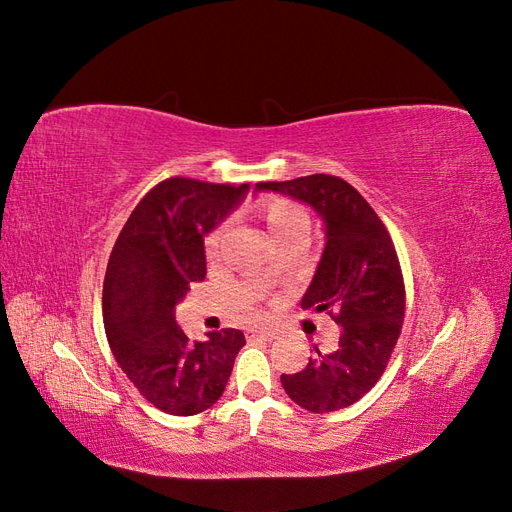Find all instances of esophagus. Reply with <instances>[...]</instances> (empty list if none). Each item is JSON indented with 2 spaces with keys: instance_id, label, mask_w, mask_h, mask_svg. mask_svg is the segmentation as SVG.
I'll list each match as a JSON object with an SVG mask.
<instances>
[{
  "instance_id": "1",
  "label": "esophagus",
  "mask_w": 512,
  "mask_h": 512,
  "mask_svg": "<svg viewBox=\"0 0 512 512\" xmlns=\"http://www.w3.org/2000/svg\"><path fill=\"white\" fill-rule=\"evenodd\" d=\"M247 337L262 339V342H271V339H275V331H271V329H250V331H247Z\"/></svg>"
}]
</instances>
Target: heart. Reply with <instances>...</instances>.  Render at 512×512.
Segmentation results:
<instances>
[{
	"label": "heart",
	"instance_id": "b5f03b06",
	"mask_svg": "<svg viewBox=\"0 0 512 512\" xmlns=\"http://www.w3.org/2000/svg\"><path fill=\"white\" fill-rule=\"evenodd\" d=\"M265 220L269 224V230L273 232V237H282L286 235L288 230L297 228V226H305L307 218H305V211L297 205L292 203V200L286 198H269L267 205H265ZM218 239H220V232L215 230L207 237L205 247L207 252H215V247H218Z\"/></svg>",
	"mask_w": 512,
	"mask_h": 512
}]
</instances>
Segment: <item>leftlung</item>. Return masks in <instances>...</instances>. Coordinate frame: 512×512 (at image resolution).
<instances>
[{
  "mask_svg": "<svg viewBox=\"0 0 512 512\" xmlns=\"http://www.w3.org/2000/svg\"><path fill=\"white\" fill-rule=\"evenodd\" d=\"M256 192L290 196L320 215L324 250L301 307L329 312L344 327L335 352L314 346L303 371L282 376L284 391L316 414L348 408L378 382L404 324V275L389 230L350 183L333 175L267 181Z\"/></svg>",
  "mask_w": 512,
  "mask_h": 512,
  "instance_id": "obj_1",
  "label": "left lung"
}]
</instances>
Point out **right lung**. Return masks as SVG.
<instances>
[{
    "mask_svg": "<svg viewBox=\"0 0 512 512\" xmlns=\"http://www.w3.org/2000/svg\"><path fill=\"white\" fill-rule=\"evenodd\" d=\"M250 185L173 177L136 205L108 258L102 318L123 374L162 412L192 416L211 408L226 389L239 329L188 342L175 305L207 275L205 237L235 211Z\"/></svg>",
    "mask_w": 512,
    "mask_h": 512,
    "instance_id": "add662e5",
    "label": "right lung"
}]
</instances>
